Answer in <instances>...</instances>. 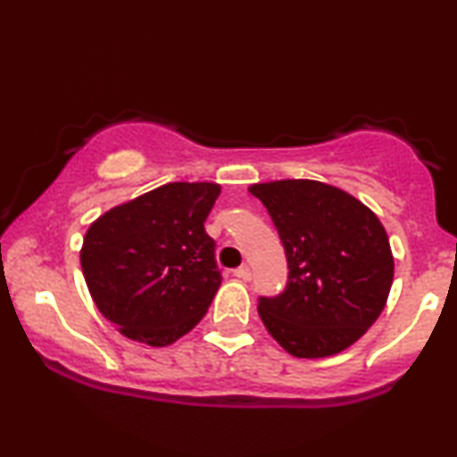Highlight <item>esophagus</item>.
Listing matches in <instances>:
<instances>
[{
	"instance_id": "obj_1",
	"label": "esophagus",
	"mask_w": 457,
	"mask_h": 457,
	"mask_svg": "<svg viewBox=\"0 0 457 457\" xmlns=\"http://www.w3.org/2000/svg\"><path fill=\"white\" fill-rule=\"evenodd\" d=\"M233 275L241 281H250L252 279V269H250V266L243 264V266H239V269L233 270Z\"/></svg>"
}]
</instances>
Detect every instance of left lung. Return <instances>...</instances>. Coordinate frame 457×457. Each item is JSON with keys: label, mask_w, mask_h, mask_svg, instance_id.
I'll return each mask as SVG.
<instances>
[{"label": "left lung", "mask_w": 457, "mask_h": 457, "mask_svg": "<svg viewBox=\"0 0 457 457\" xmlns=\"http://www.w3.org/2000/svg\"><path fill=\"white\" fill-rule=\"evenodd\" d=\"M279 230L289 279L260 298L264 328L298 359L346 351L376 323L388 300L395 258L370 207L319 180L252 185Z\"/></svg>", "instance_id": "left-lung-1"}]
</instances>
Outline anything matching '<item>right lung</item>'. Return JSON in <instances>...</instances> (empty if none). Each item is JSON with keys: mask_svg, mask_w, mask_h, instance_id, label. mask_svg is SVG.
I'll list each match as a JSON object with an SVG mask.
<instances>
[{"mask_svg": "<svg viewBox=\"0 0 457 457\" xmlns=\"http://www.w3.org/2000/svg\"><path fill=\"white\" fill-rule=\"evenodd\" d=\"M218 195L216 182H170L90 224L81 270L120 334L168 346L204 319L222 281L204 227Z\"/></svg>", "mask_w": 457, "mask_h": 457, "instance_id": "obj_1", "label": "right lung"}]
</instances>
